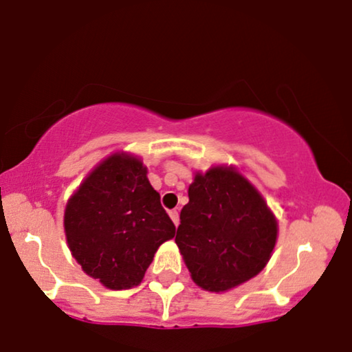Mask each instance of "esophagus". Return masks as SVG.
<instances>
[{"label": "esophagus", "mask_w": 352, "mask_h": 352, "mask_svg": "<svg viewBox=\"0 0 352 352\" xmlns=\"http://www.w3.org/2000/svg\"><path fill=\"white\" fill-rule=\"evenodd\" d=\"M168 216H170V219L173 221V224L179 226V211L177 209H172V211H168Z\"/></svg>", "instance_id": "1"}]
</instances>
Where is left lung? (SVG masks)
I'll return each instance as SVG.
<instances>
[{
  "label": "left lung",
  "instance_id": "obj_1",
  "mask_svg": "<svg viewBox=\"0 0 352 352\" xmlns=\"http://www.w3.org/2000/svg\"><path fill=\"white\" fill-rule=\"evenodd\" d=\"M180 212L175 243L204 291H229L265 268L278 222L263 197L234 167L197 173Z\"/></svg>",
  "mask_w": 352,
  "mask_h": 352
}]
</instances>
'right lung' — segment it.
I'll use <instances>...</instances> for the list:
<instances>
[{"label": "right lung", "instance_id": "1", "mask_svg": "<svg viewBox=\"0 0 352 352\" xmlns=\"http://www.w3.org/2000/svg\"><path fill=\"white\" fill-rule=\"evenodd\" d=\"M135 155L107 157L79 185L65 209L68 247L82 271L105 287L143 281L154 253L175 226Z\"/></svg>", "mask_w": 352, "mask_h": 352}]
</instances>
